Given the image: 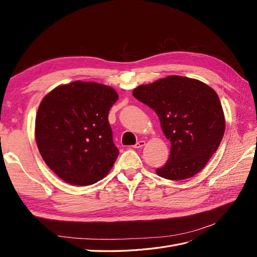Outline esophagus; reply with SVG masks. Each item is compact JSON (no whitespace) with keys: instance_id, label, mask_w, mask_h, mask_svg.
<instances>
[{"instance_id":"1","label":"esophagus","mask_w":257,"mask_h":257,"mask_svg":"<svg viewBox=\"0 0 257 257\" xmlns=\"http://www.w3.org/2000/svg\"><path fill=\"white\" fill-rule=\"evenodd\" d=\"M145 145H146V142H145V141H139V142L134 146V148H135V149H141V148H143Z\"/></svg>"}]
</instances>
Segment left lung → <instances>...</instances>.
Returning <instances> with one entry per match:
<instances>
[{
	"mask_svg": "<svg viewBox=\"0 0 257 257\" xmlns=\"http://www.w3.org/2000/svg\"><path fill=\"white\" fill-rule=\"evenodd\" d=\"M133 95L158 114L169 139L166 164L155 172L168 180H184L203 169L225 132L224 111L216 92L197 79L167 76L138 85Z\"/></svg>",
	"mask_w": 257,
	"mask_h": 257,
	"instance_id": "8db88e82",
	"label": "left lung"
}]
</instances>
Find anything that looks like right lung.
I'll return each instance as SVG.
<instances>
[{
  "label": "right lung",
  "instance_id": "1",
  "mask_svg": "<svg viewBox=\"0 0 257 257\" xmlns=\"http://www.w3.org/2000/svg\"><path fill=\"white\" fill-rule=\"evenodd\" d=\"M118 97L109 85L77 80L59 85L42 99L35 119L36 145L63 181L90 185L110 172L119 150L108 112Z\"/></svg>",
  "mask_w": 257,
  "mask_h": 257
}]
</instances>
